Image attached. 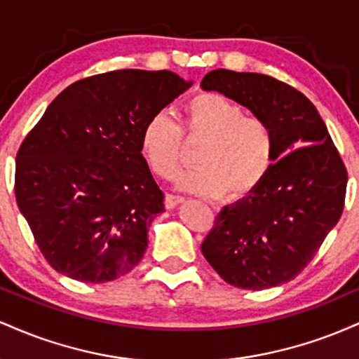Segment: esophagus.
Returning <instances> with one entry per match:
<instances>
[{
    "mask_svg": "<svg viewBox=\"0 0 359 359\" xmlns=\"http://www.w3.org/2000/svg\"><path fill=\"white\" fill-rule=\"evenodd\" d=\"M180 203H184V197L174 196V194H167V196H165V208L167 209H174Z\"/></svg>",
    "mask_w": 359,
    "mask_h": 359,
    "instance_id": "1",
    "label": "esophagus"
}]
</instances>
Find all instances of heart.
Here are the masks:
<instances>
[{"label":"heart","instance_id":"heart-1","mask_svg":"<svg viewBox=\"0 0 359 359\" xmlns=\"http://www.w3.org/2000/svg\"><path fill=\"white\" fill-rule=\"evenodd\" d=\"M203 140L191 170L177 177L184 191L241 199L265 180L275 162L273 128L217 93H199L182 106L180 126L167 113L151 114L140 133V151L155 175L170 179L182 163V135Z\"/></svg>","mask_w":359,"mask_h":359}]
</instances>
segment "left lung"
I'll return each mask as SVG.
<instances>
[{"label": "left lung", "instance_id": "obj_1", "mask_svg": "<svg viewBox=\"0 0 359 359\" xmlns=\"http://www.w3.org/2000/svg\"><path fill=\"white\" fill-rule=\"evenodd\" d=\"M201 88L248 108L273 128L269 175L241 201L222 208L201 250L229 285L263 290L307 266L344 208L348 172L316 106L265 74L217 69Z\"/></svg>", "mask_w": 359, "mask_h": 359}]
</instances>
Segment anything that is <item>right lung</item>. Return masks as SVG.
Instances as JSON below:
<instances>
[{
    "label": "right lung",
    "mask_w": 359,
    "mask_h": 359,
    "mask_svg": "<svg viewBox=\"0 0 359 359\" xmlns=\"http://www.w3.org/2000/svg\"><path fill=\"white\" fill-rule=\"evenodd\" d=\"M191 86L170 71L123 69L74 82L48 104L16 154L15 196L53 270L104 283L142 262L165 209L140 133Z\"/></svg>",
    "instance_id": "1"
}]
</instances>
